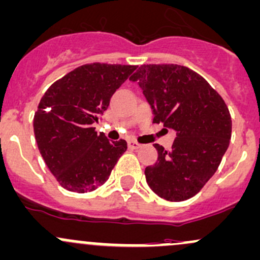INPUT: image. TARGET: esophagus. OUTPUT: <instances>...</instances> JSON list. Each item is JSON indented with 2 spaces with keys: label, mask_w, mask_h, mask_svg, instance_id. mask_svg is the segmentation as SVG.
<instances>
[{
  "label": "esophagus",
  "mask_w": 260,
  "mask_h": 260,
  "mask_svg": "<svg viewBox=\"0 0 260 260\" xmlns=\"http://www.w3.org/2000/svg\"><path fill=\"white\" fill-rule=\"evenodd\" d=\"M139 147H141V144L136 141H128V148L129 149H138Z\"/></svg>",
  "instance_id": "obj_1"
}]
</instances>
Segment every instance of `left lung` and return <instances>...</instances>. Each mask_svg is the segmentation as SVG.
<instances>
[{
  "label": "left lung",
  "instance_id": "left-lung-1",
  "mask_svg": "<svg viewBox=\"0 0 260 260\" xmlns=\"http://www.w3.org/2000/svg\"><path fill=\"white\" fill-rule=\"evenodd\" d=\"M137 82L151 106L154 123L176 131L171 151L155 143L158 159L144 171L160 198H192L220 165L232 136V118L223 98L202 76L179 64H143Z\"/></svg>",
  "mask_w": 260,
  "mask_h": 260
}]
</instances>
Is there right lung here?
<instances>
[{
	"label": "right lung",
	"instance_id": "1",
	"mask_svg": "<svg viewBox=\"0 0 260 260\" xmlns=\"http://www.w3.org/2000/svg\"><path fill=\"white\" fill-rule=\"evenodd\" d=\"M137 66L89 63L56 81L41 98L34 118L41 155L57 182L87 193L108 179L127 142H109L93 124Z\"/></svg>",
	"mask_w": 260,
	"mask_h": 260
}]
</instances>
